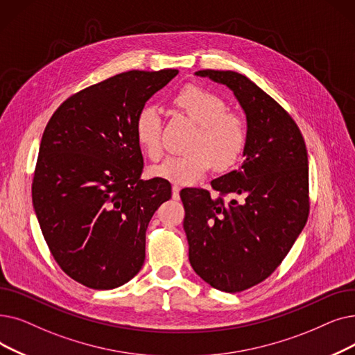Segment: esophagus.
<instances>
[{
  "instance_id": "1",
  "label": "esophagus",
  "mask_w": 355,
  "mask_h": 355,
  "mask_svg": "<svg viewBox=\"0 0 355 355\" xmlns=\"http://www.w3.org/2000/svg\"><path fill=\"white\" fill-rule=\"evenodd\" d=\"M180 186H177V184H174L173 186V198L174 200H180Z\"/></svg>"
}]
</instances>
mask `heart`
<instances>
[{
  "label": "heart",
  "mask_w": 355,
  "mask_h": 355,
  "mask_svg": "<svg viewBox=\"0 0 355 355\" xmlns=\"http://www.w3.org/2000/svg\"><path fill=\"white\" fill-rule=\"evenodd\" d=\"M174 104L197 123L198 130L190 146L191 152L182 157H168L152 166L153 177L187 186L214 165L226 169L238 162L248 141L246 123L239 114L227 112L226 103L218 94L189 85L177 92ZM133 133L137 145L150 159L161 158V116L157 107H142L136 114Z\"/></svg>",
  "instance_id": "b5f03b06"
}]
</instances>
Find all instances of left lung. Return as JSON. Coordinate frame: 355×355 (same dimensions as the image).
I'll list each match as a JSON object with an SVG mask.
<instances>
[{
    "mask_svg": "<svg viewBox=\"0 0 355 355\" xmlns=\"http://www.w3.org/2000/svg\"><path fill=\"white\" fill-rule=\"evenodd\" d=\"M196 75L232 89L248 141L241 169L211 181L218 197L203 189L181 190L189 259L207 284L238 293L271 275L306 225L307 150L295 120L245 75L213 69Z\"/></svg>",
    "mask_w": 355,
    "mask_h": 355,
    "instance_id": "obj_1",
    "label": "left lung"
}]
</instances>
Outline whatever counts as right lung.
Segmentation results:
<instances>
[{
	"mask_svg": "<svg viewBox=\"0 0 355 355\" xmlns=\"http://www.w3.org/2000/svg\"><path fill=\"white\" fill-rule=\"evenodd\" d=\"M178 73L129 71L71 96L42 136L32 184L43 238L71 279L123 286L141 271L146 229L171 198L164 178L142 180L136 114Z\"/></svg>",
	"mask_w": 355,
	"mask_h": 355,
	"instance_id": "right-lung-1",
	"label": "right lung"
}]
</instances>
